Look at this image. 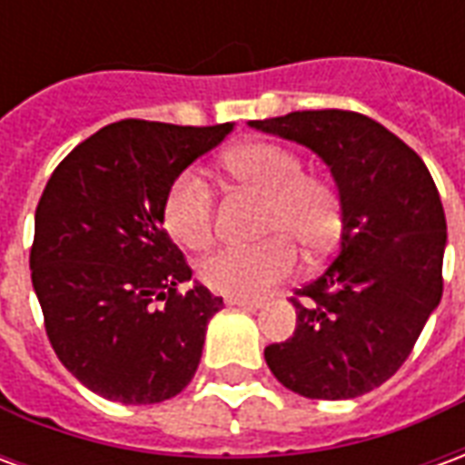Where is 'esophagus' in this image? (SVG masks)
Listing matches in <instances>:
<instances>
[{
    "instance_id": "esophagus-1",
    "label": "esophagus",
    "mask_w": 465,
    "mask_h": 465,
    "mask_svg": "<svg viewBox=\"0 0 465 465\" xmlns=\"http://www.w3.org/2000/svg\"><path fill=\"white\" fill-rule=\"evenodd\" d=\"M229 306H239V309H262V302H252V299H242V296H226Z\"/></svg>"
}]
</instances>
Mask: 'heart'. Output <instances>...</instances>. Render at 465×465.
<instances>
[{
    "label": "heart",
    "mask_w": 465,
    "mask_h": 465,
    "mask_svg": "<svg viewBox=\"0 0 465 465\" xmlns=\"http://www.w3.org/2000/svg\"><path fill=\"white\" fill-rule=\"evenodd\" d=\"M233 182L262 193L259 232L269 239L249 246H223L199 263V279L212 292L256 299L289 279L299 263L296 247L309 256L331 249L341 232V199L331 182L303 173V159L273 142L239 143L222 156ZM216 202L196 169L173 176L162 202L166 232L186 249H203L213 239Z\"/></svg>",
    "instance_id": "heart-1"
}]
</instances>
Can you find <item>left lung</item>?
<instances>
[{"label": "left lung", "mask_w": 465, "mask_h": 465, "mask_svg": "<svg viewBox=\"0 0 465 465\" xmlns=\"http://www.w3.org/2000/svg\"><path fill=\"white\" fill-rule=\"evenodd\" d=\"M309 146L331 166L341 249L292 296L296 331L269 343L276 379L306 399L369 393L409 359L443 293L446 213L419 153L371 116L343 109L252 122Z\"/></svg>", "instance_id": "left-lung-1"}]
</instances>
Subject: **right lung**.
Masks as SVG:
<instances>
[{
  "label": "right lung",
  "instance_id": "1",
  "mask_svg": "<svg viewBox=\"0 0 465 465\" xmlns=\"http://www.w3.org/2000/svg\"><path fill=\"white\" fill-rule=\"evenodd\" d=\"M232 129L122 119L74 146L46 182L32 283L59 361L104 399L159 403L196 373L223 302L203 286L179 292L192 266L163 229L162 202Z\"/></svg>",
  "mask_w": 465,
  "mask_h": 465
}]
</instances>
